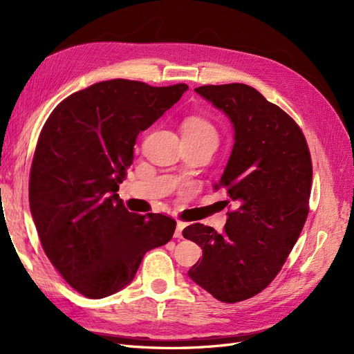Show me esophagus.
<instances>
[{"label":"esophagus","mask_w":354,"mask_h":354,"mask_svg":"<svg viewBox=\"0 0 354 354\" xmlns=\"http://www.w3.org/2000/svg\"><path fill=\"white\" fill-rule=\"evenodd\" d=\"M185 226H187L185 223H182V221H178V223H176V230H175L174 236L178 238V239H180V238H182V230L185 229Z\"/></svg>","instance_id":"34e87169"}]
</instances>
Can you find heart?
<instances>
[{"label": "heart", "mask_w": 354, "mask_h": 354, "mask_svg": "<svg viewBox=\"0 0 354 354\" xmlns=\"http://www.w3.org/2000/svg\"><path fill=\"white\" fill-rule=\"evenodd\" d=\"M182 136L194 138H210L217 141V131L214 125L201 116H189L182 122Z\"/></svg>", "instance_id": "obj_1"}]
</instances>
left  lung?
Masks as SVG:
<instances>
[{"mask_svg": "<svg viewBox=\"0 0 354 354\" xmlns=\"http://www.w3.org/2000/svg\"><path fill=\"white\" fill-rule=\"evenodd\" d=\"M195 91L225 112L234 144L214 189L238 204L225 230L194 223L184 238L201 246L188 276L220 302L264 290L281 270L309 213L312 162L297 124L251 86H201Z\"/></svg>", "mask_w": 354, "mask_h": 354, "instance_id": "left-lung-1", "label": "left lung"}]
</instances>
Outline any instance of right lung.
Wrapping results in <instances>:
<instances>
[{
  "label": "right lung",
  "instance_id": "right-lung-1",
  "mask_svg": "<svg viewBox=\"0 0 354 354\" xmlns=\"http://www.w3.org/2000/svg\"><path fill=\"white\" fill-rule=\"evenodd\" d=\"M187 90L100 82L64 99L42 128L30 169L32 217L52 266L86 297L124 289L144 254L174 236V218L129 213L116 192L138 134Z\"/></svg>",
  "mask_w": 354,
  "mask_h": 354
}]
</instances>
